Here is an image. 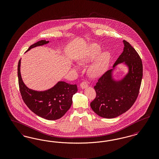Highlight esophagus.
I'll use <instances>...</instances> for the list:
<instances>
[{"label": "esophagus", "mask_w": 159, "mask_h": 159, "mask_svg": "<svg viewBox=\"0 0 159 159\" xmlns=\"http://www.w3.org/2000/svg\"><path fill=\"white\" fill-rule=\"evenodd\" d=\"M88 86V84L86 82H82L80 84V87L82 89H84L85 88H86Z\"/></svg>", "instance_id": "1"}]
</instances>
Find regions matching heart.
<instances>
[{
	"label": "heart",
	"instance_id": "b5f03b06",
	"mask_svg": "<svg viewBox=\"0 0 159 159\" xmlns=\"http://www.w3.org/2000/svg\"><path fill=\"white\" fill-rule=\"evenodd\" d=\"M101 51L102 50L99 46L97 44H92L88 47L79 58L80 63L88 64L98 57L89 67V73L93 77H97L102 75L108 67L110 61V53L104 52L101 54ZM73 66L74 70H79L77 66L73 65Z\"/></svg>",
	"mask_w": 159,
	"mask_h": 159
}]
</instances>
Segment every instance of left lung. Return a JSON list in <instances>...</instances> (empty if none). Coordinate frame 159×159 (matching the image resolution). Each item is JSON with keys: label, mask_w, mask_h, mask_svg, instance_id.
<instances>
[{"label": "left lung", "mask_w": 159, "mask_h": 159, "mask_svg": "<svg viewBox=\"0 0 159 159\" xmlns=\"http://www.w3.org/2000/svg\"><path fill=\"white\" fill-rule=\"evenodd\" d=\"M123 51L113 65L99 79L94 86L96 98L91 102L92 110L100 117L113 119L127 111L138 97L143 78L142 61L135 49L123 40ZM123 63L128 72L117 80L113 71Z\"/></svg>", "instance_id": "1"}]
</instances>
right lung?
Instances as JSON below:
<instances>
[{"instance_id": "obj_1", "label": "right lung", "mask_w": 159, "mask_h": 159, "mask_svg": "<svg viewBox=\"0 0 159 159\" xmlns=\"http://www.w3.org/2000/svg\"><path fill=\"white\" fill-rule=\"evenodd\" d=\"M49 42L46 40L39 41L31 45L26 52L32 48ZM21 60L18 65V77L20 93L25 104L31 111L40 117L49 120L60 119L71 106L73 95L77 91V85L59 81L53 87L45 91L30 89L24 83L21 77Z\"/></svg>"}]
</instances>
